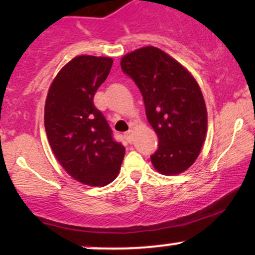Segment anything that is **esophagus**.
I'll use <instances>...</instances> for the list:
<instances>
[{
  "label": "esophagus",
  "instance_id": "34e87169",
  "mask_svg": "<svg viewBox=\"0 0 255 255\" xmlns=\"http://www.w3.org/2000/svg\"><path fill=\"white\" fill-rule=\"evenodd\" d=\"M133 134H134L133 129H129L127 131V133H125V139L127 140L128 142H131V141H133Z\"/></svg>",
  "mask_w": 255,
  "mask_h": 255
}]
</instances>
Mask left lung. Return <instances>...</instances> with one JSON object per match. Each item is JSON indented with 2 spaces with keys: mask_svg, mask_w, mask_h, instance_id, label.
<instances>
[{
  "mask_svg": "<svg viewBox=\"0 0 255 255\" xmlns=\"http://www.w3.org/2000/svg\"><path fill=\"white\" fill-rule=\"evenodd\" d=\"M121 68L135 81L146 118L159 140L154 169L171 176L195 162L206 137L207 110L194 77L160 49L144 46L125 55Z\"/></svg>",
  "mask_w": 255,
  "mask_h": 255,
  "instance_id": "obj_1",
  "label": "left lung"
}]
</instances>
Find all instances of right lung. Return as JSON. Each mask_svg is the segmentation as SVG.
<instances>
[{
    "mask_svg": "<svg viewBox=\"0 0 255 255\" xmlns=\"http://www.w3.org/2000/svg\"><path fill=\"white\" fill-rule=\"evenodd\" d=\"M113 58L80 55L62 67L49 87L44 126L49 144L63 169L87 186H107L118 176L125 147L93 104L109 75Z\"/></svg>",
    "mask_w": 255,
    "mask_h": 255,
    "instance_id": "add662e5",
    "label": "right lung"
}]
</instances>
